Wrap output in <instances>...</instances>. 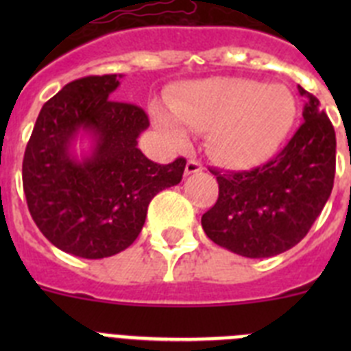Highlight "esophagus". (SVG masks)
<instances>
[{"instance_id": "34e87169", "label": "esophagus", "mask_w": 351, "mask_h": 351, "mask_svg": "<svg viewBox=\"0 0 351 351\" xmlns=\"http://www.w3.org/2000/svg\"><path fill=\"white\" fill-rule=\"evenodd\" d=\"M202 163L197 160H190L188 163H186V169H184V173L186 176H191V173H197V172H202Z\"/></svg>"}]
</instances>
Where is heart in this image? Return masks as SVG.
Wrapping results in <instances>:
<instances>
[{
  "mask_svg": "<svg viewBox=\"0 0 351 351\" xmlns=\"http://www.w3.org/2000/svg\"><path fill=\"white\" fill-rule=\"evenodd\" d=\"M171 114L156 108L154 121L170 144L182 149L190 132L209 133L207 149L219 163L251 169L271 160L295 125L299 104L283 84L250 79H206L170 96Z\"/></svg>",
  "mask_w": 351,
  "mask_h": 351,
  "instance_id": "heart-1",
  "label": "heart"
}]
</instances>
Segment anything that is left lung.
I'll use <instances>...</instances> for the list:
<instances>
[{
  "label": "left lung",
  "instance_id": "1",
  "mask_svg": "<svg viewBox=\"0 0 351 351\" xmlns=\"http://www.w3.org/2000/svg\"><path fill=\"white\" fill-rule=\"evenodd\" d=\"M306 98L304 123L274 160L250 172L219 173L218 202L202 228L218 246L247 258H269L299 244L320 216L334 186L336 132L316 96Z\"/></svg>",
  "mask_w": 351,
  "mask_h": 351
}]
</instances>
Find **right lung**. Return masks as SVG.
<instances>
[{"instance_id":"1","label":"right lung","mask_w":351,"mask_h":351,"mask_svg":"<svg viewBox=\"0 0 351 351\" xmlns=\"http://www.w3.org/2000/svg\"><path fill=\"white\" fill-rule=\"evenodd\" d=\"M119 79L114 73L66 84L42 107L24 153L31 218L56 247L80 258L132 246L149 202L179 184L186 167L184 158L158 165L144 156L138 137L149 119L141 107L112 100Z\"/></svg>"}]
</instances>
